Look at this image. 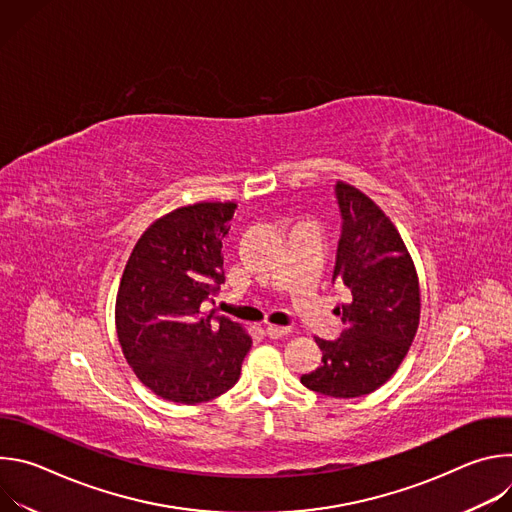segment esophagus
<instances>
[{"instance_id":"34e87169","label":"esophagus","mask_w":512,"mask_h":512,"mask_svg":"<svg viewBox=\"0 0 512 512\" xmlns=\"http://www.w3.org/2000/svg\"><path fill=\"white\" fill-rule=\"evenodd\" d=\"M265 332H267L269 338H283V336L289 332V328H287V326H273V324H267Z\"/></svg>"}]
</instances>
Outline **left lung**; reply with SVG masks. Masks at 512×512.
<instances>
[{
	"mask_svg": "<svg viewBox=\"0 0 512 512\" xmlns=\"http://www.w3.org/2000/svg\"><path fill=\"white\" fill-rule=\"evenodd\" d=\"M342 231L332 281L348 291L336 308L346 324L338 340L316 338L322 364L302 375L320 395L352 399L377 391L403 362L419 326V281L389 216L360 190L338 182Z\"/></svg>",
	"mask_w": 512,
	"mask_h": 512,
	"instance_id": "left-lung-1",
	"label": "left lung"
}]
</instances>
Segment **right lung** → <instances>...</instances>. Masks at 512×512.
Returning a JSON list of instances; mask_svg holds the SVG:
<instances>
[{
  "label": "right lung",
  "instance_id": "right-lung-1",
  "mask_svg": "<svg viewBox=\"0 0 512 512\" xmlns=\"http://www.w3.org/2000/svg\"><path fill=\"white\" fill-rule=\"evenodd\" d=\"M235 208L198 202L172 210L141 235L125 265L117 338L137 379L162 399L196 405L239 381L251 336L204 312L225 283L223 237Z\"/></svg>",
  "mask_w": 512,
  "mask_h": 512
}]
</instances>
